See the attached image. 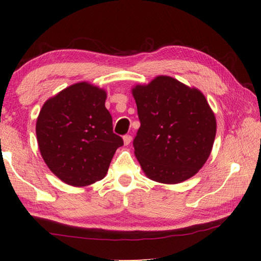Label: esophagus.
Returning <instances> with one entry per match:
<instances>
[{
	"label": "esophagus",
	"instance_id": "esophagus-1",
	"mask_svg": "<svg viewBox=\"0 0 261 261\" xmlns=\"http://www.w3.org/2000/svg\"><path fill=\"white\" fill-rule=\"evenodd\" d=\"M131 140H132V137H131V136H129V135L123 137V143H124L125 146H127V145H130Z\"/></svg>",
	"mask_w": 261,
	"mask_h": 261
}]
</instances>
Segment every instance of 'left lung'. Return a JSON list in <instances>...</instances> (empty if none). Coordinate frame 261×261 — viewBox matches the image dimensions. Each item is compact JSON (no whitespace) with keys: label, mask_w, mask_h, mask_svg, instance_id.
I'll list each match as a JSON object with an SVG mask.
<instances>
[{"label":"left lung","mask_w":261,"mask_h":261,"mask_svg":"<svg viewBox=\"0 0 261 261\" xmlns=\"http://www.w3.org/2000/svg\"><path fill=\"white\" fill-rule=\"evenodd\" d=\"M140 127L135 155L149 179L177 184L191 178L208 159L216 118L205 95L169 76L132 87Z\"/></svg>","instance_id":"1"}]
</instances>
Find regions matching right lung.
Instances as JSON below:
<instances>
[{
    "label": "right lung",
    "instance_id": "right-lung-1",
    "mask_svg": "<svg viewBox=\"0 0 261 261\" xmlns=\"http://www.w3.org/2000/svg\"><path fill=\"white\" fill-rule=\"evenodd\" d=\"M103 88L81 82L43 103L35 132L39 149L50 171L72 187L102 179L123 139L113 132Z\"/></svg>",
    "mask_w": 261,
    "mask_h": 261
}]
</instances>
